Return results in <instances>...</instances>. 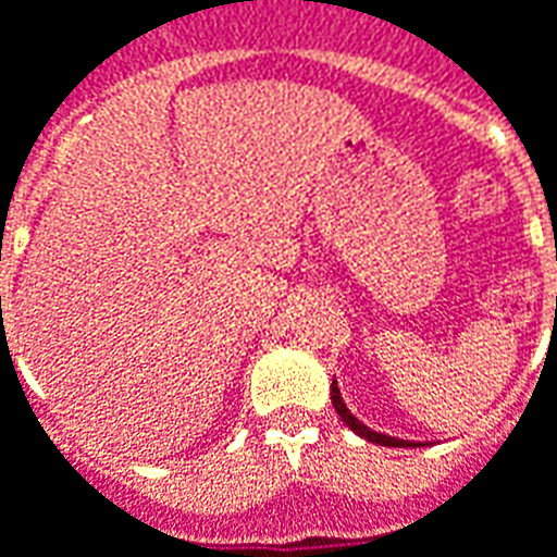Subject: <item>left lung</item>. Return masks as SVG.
<instances>
[{
	"instance_id": "8db88e82",
	"label": "left lung",
	"mask_w": 557,
	"mask_h": 557,
	"mask_svg": "<svg viewBox=\"0 0 557 557\" xmlns=\"http://www.w3.org/2000/svg\"><path fill=\"white\" fill-rule=\"evenodd\" d=\"M332 406H335V411H338V418H342L357 436L369 438V442H374V445H393V448H399V445H406L403 438H393V436H384V433H374V430H369L366 423H359L350 411H347V406H344L342 393H338V387H335V381H332Z\"/></svg>"
}]
</instances>
